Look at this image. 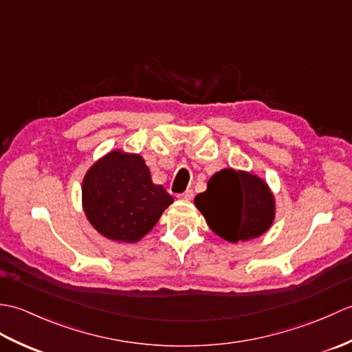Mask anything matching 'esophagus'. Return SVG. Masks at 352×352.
<instances>
[{
	"label": "esophagus",
	"instance_id": "esophagus-1",
	"mask_svg": "<svg viewBox=\"0 0 352 352\" xmlns=\"http://www.w3.org/2000/svg\"><path fill=\"white\" fill-rule=\"evenodd\" d=\"M193 195H195V193H193V190H192V189H188L184 193H180V195H178V198H182V199H192Z\"/></svg>",
	"mask_w": 352,
	"mask_h": 352
}]
</instances>
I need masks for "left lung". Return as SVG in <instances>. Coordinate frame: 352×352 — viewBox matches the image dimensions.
Returning <instances> with one entry per match:
<instances>
[{
  "label": "left lung",
  "mask_w": 352,
  "mask_h": 352,
  "mask_svg": "<svg viewBox=\"0 0 352 352\" xmlns=\"http://www.w3.org/2000/svg\"><path fill=\"white\" fill-rule=\"evenodd\" d=\"M195 206L219 237L236 243L251 241L271 228L275 197L265 180L246 170L222 169L212 175Z\"/></svg>",
  "instance_id": "obj_1"
}]
</instances>
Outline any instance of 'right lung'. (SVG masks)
<instances>
[{
  "label": "right lung",
  "instance_id": "1",
  "mask_svg": "<svg viewBox=\"0 0 352 352\" xmlns=\"http://www.w3.org/2000/svg\"><path fill=\"white\" fill-rule=\"evenodd\" d=\"M81 203L101 236L134 243L154 228L174 198L153 183L144 157L113 149L86 172Z\"/></svg>",
  "mask_w": 352,
  "mask_h": 352
}]
</instances>
